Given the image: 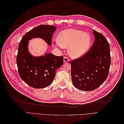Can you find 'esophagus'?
Segmentation results:
<instances>
[{"mask_svg": "<svg viewBox=\"0 0 124 124\" xmlns=\"http://www.w3.org/2000/svg\"><path fill=\"white\" fill-rule=\"evenodd\" d=\"M63 62H69V59L67 57H64V58H63Z\"/></svg>", "mask_w": 124, "mask_h": 124, "instance_id": "obj_1", "label": "esophagus"}]
</instances>
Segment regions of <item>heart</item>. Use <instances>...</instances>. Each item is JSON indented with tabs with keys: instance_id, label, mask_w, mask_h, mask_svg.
Segmentation results:
<instances>
[{
	"instance_id": "obj_1",
	"label": "heart",
	"mask_w": 124,
	"mask_h": 124,
	"mask_svg": "<svg viewBox=\"0 0 124 124\" xmlns=\"http://www.w3.org/2000/svg\"><path fill=\"white\" fill-rule=\"evenodd\" d=\"M56 46L68 48L69 56L73 58H78L84 56L88 51L91 43V37L89 33L80 30L69 28L62 31L57 37Z\"/></svg>"
}]
</instances>
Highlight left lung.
<instances>
[{"instance_id": "left-lung-1", "label": "left lung", "mask_w": 124, "mask_h": 124, "mask_svg": "<svg viewBox=\"0 0 124 124\" xmlns=\"http://www.w3.org/2000/svg\"><path fill=\"white\" fill-rule=\"evenodd\" d=\"M95 42L88 53L71 62L74 86L83 91H92L106 80L111 65L110 46L101 33L93 30Z\"/></svg>"}]
</instances>
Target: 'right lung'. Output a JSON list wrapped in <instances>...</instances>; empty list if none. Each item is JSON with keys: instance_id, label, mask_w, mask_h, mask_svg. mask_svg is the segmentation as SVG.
<instances>
[{"instance_id": "right-lung-1", "label": "right lung", "mask_w": 124, "mask_h": 124, "mask_svg": "<svg viewBox=\"0 0 124 124\" xmlns=\"http://www.w3.org/2000/svg\"><path fill=\"white\" fill-rule=\"evenodd\" d=\"M56 27L41 25L30 31L23 36L18 45L16 63L20 78L33 88H42L50 86L54 80L56 71L63 64L62 56L47 53L34 56L28 50L29 41L41 38L51 46V41Z\"/></svg>"}]
</instances>
